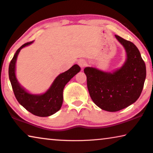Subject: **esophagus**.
Segmentation results:
<instances>
[{"label":"esophagus","instance_id":"34e87169","mask_svg":"<svg viewBox=\"0 0 153 153\" xmlns=\"http://www.w3.org/2000/svg\"><path fill=\"white\" fill-rule=\"evenodd\" d=\"M78 64H79V65L80 66L81 68H85V67L87 65V62L85 61V60H83V59H80L78 61Z\"/></svg>","mask_w":153,"mask_h":153}]
</instances>
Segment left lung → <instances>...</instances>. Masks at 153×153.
<instances>
[{"label": "left lung", "instance_id": "1", "mask_svg": "<svg viewBox=\"0 0 153 153\" xmlns=\"http://www.w3.org/2000/svg\"><path fill=\"white\" fill-rule=\"evenodd\" d=\"M124 47L127 59L120 69L112 73L87 67L84 73L92 100L102 109L115 112L137 101L146 76V64L138 48L130 41L115 35Z\"/></svg>", "mask_w": 153, "mask_h": 153}]
</instances>
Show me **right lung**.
Segmentation results:
<instances>
[{
	"mask_svg": "<svg viewBox=\"0 0 153 153\" xmlns=\"http://www.w3.org/2000/svg\"><path fill=\"white\" fill-rule=\"evenodd\" d=\"M29 42L17 49L9 65V78L14 95L21 105L31 114L39 117L53 115L61 108L63 100L64 87L73 76L80 72L81 68L74 65L68 71L58 75L48 91L41 95H33L27 92L19 83L15 75V65L18 54L22 48L32 44Z\"/></svg>",
	"mask_w": 153,
	"mask_h": 153,
	"instance_id": "obj_1",
	"label": "right lung"
}]
</instances>
